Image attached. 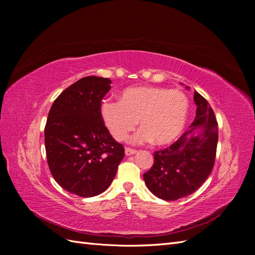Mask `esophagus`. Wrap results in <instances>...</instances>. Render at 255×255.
<instances>
[{
  "label": "esophagus",
  "instance_id": "obj_1",
  "mask_svg": "<svg viewBox=\"0 0 255 255\" xmlns=\"http://www.w3.org/2000/svg\"><path fill=\"white\" fill-rule=\"evenodd\" d=\"M136 153V150L134 149H130V148H126V155L129 156V155H133V154Z\"/></svg>",
  "mask_w": 255,
  "mask_h": 255
}]
</instances>
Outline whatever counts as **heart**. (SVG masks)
<instances>
[{
	"label": "heart",
	"mask_w": 255,
	"mask_h": 255,
	"mask_svg": "<svg viewBox=\"0 0 255 255\" xmlns=\"http://www.w3.org/2000/svg\"><path fill=\"white\" fill-rule=\"evenodd\" d=\"M189 100L179 89L155 86L128 87L121 92L119 102L104 101L101 116L116 140H125L140 128L134 140L167 145L175 141L186 126Z\"/></svg>",
	"instance_id": "1"
}]
</instances>
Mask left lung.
Masks as SVG:
<instances>
[{
  "mask_svg": "<svg viewBox=\"0 0 255 255\" xmlns=\"http://www.w3.org/2000/svg\"><path fill=\"white\" fill-rule=\"evenodd\" d=\"M196 118L179 139L169 148L154 152V163L143 174L146 187L166 201L195 192L210 176L218 142V123L214 111L195 91ZM201 130L199 134L197 132Z\"/></svg>",
  "mask_w": 255,
  "mask_h": 255,
  "instance_id": "left-lung-1",
  "label": "left lung"
}]
</instances>
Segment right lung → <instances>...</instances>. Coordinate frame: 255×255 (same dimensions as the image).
Returning <instances> with one entry per match:
<instances>
[{"label": "right lung", "instance_id": "obj_1", "mask_svg": "<svg viewBox=\"0 0 255 255\" xmlns=\"http://www.w3.org/2000/svg\"><path fill=\"white\" fill-rule=\"evenodd\" d=\"M110 79L86 76L54 101L44 128L50 171L65 190L90 198L112 184L125 148L105 127L101 102L111 90Z\"/></svg>", "mask_w": 255, "mask_h": 255}]
</instances>
